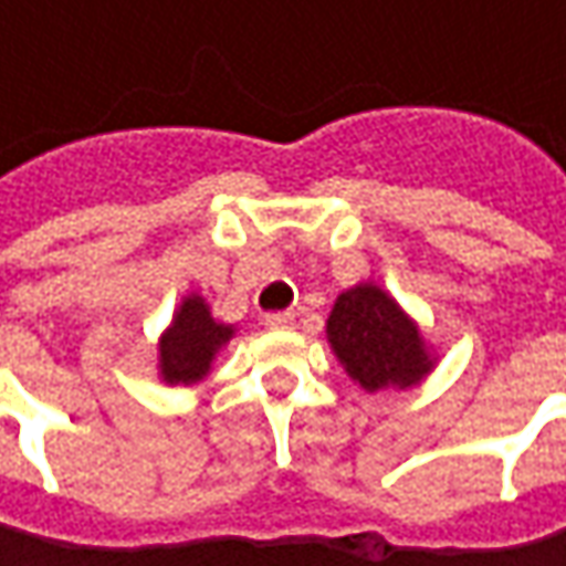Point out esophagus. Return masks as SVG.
I'll return each instance as SVG.
<instances>
[{
  "instance_id": "esophagus-1",
  "label": "esophagus",
  "mask_w": 566,
  "mask_h": 566,
  "mask_svg": "<svg viewBox=\"0 0 566 566\" xmlns=\"http://www.w3.org/2000/svg\"><path fill=\"white\" fill-rule=\"evenodd\" d=\"M295 324L293 312H276V315L264 317V327H271V331H290Z\"/></svg>"
}]
</instances>
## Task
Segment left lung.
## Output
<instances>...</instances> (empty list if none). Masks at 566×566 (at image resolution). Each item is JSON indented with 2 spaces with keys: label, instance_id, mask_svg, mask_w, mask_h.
<instances>
[{
  "label": "left lung",
  "instance_id": "8db88e82",
  "mask_svg": "<svg viewBox=\"0 0 566 566\" xmlns=\"http://www.w3.org/2000/svg\"><path fill=\"white\" fill-rule=\"evenodd\" d=\"M327 343L365 394L409 390L438 365V353L428 346L416 317L375 280L337 295L327 317Z\"/></svg>",
  "mask_w": 566,
  "mask_h": 566
}]
</instances>
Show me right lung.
I'll use <instances>...</instances> for the list:
<instances>
[{"label": "right lung", "instance_id": "add662e5", "mask_svg": "<svg viewBox=\"0 0 566 566\" xmlns=\"http://www.w3.org/2000/svg\"><path fill=\"white\" fill-rule=\"evenodd\" d=\"M232 337L235 324L217 321L205 295H182L169 327L157 339V375L166 387H191L210 375L213 359Z\"/></svg>", "mask_w": 566, "mask_h": 566}]
</instances>
